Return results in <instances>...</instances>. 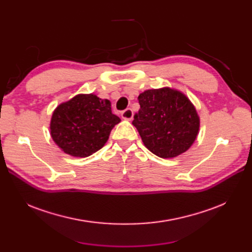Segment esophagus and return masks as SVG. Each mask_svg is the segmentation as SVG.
I'll return each instance as SVG.
<instances>
[{"mask_svg":"<svg viewBox=\"0 0 252 252\" xmlns=\"http://www.w3.org/2000/svg\"><path fill=\"white\" fill-rule=\"evenodd\" d=\"M122 118L124 120H131L133 118V111L130 108H127L122 111Z\"/></svg>","mask_w":252,"mask_h":252,"instance_id":"34e87169","label":"esophagus"}]
</instances>
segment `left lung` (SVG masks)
<instances>
[{
  "label": "left lung",
  "mask_w": 252,
  "mask_h": 252,
  "mask_svg": "<svg viewBox=\"0 0 252 252\" xmlns=\"http://www.w3.org/2000/svg\"><path fill=\"white\" fill-rule=\"evenodd\" d=\"M138 100L141 108L132 124L152 154L170 158L191 147L199 133L200 118L184 94L169 87L149 89Z\"/></svg>",
  "instance_id": "8db88e82"
}]
</instances>
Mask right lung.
<instances>
[{"mask_svg":"<svg viewBox=\"0 0 252 252\" xmlns=\"http://www.w3.org/2000/svg\"><path fill=\"white\" fill-rule=\"evenodd\" d=\"M121 119L108 100L95 94H78L60 104L52 113L50 134L65 154L86 158L100 150Z\"/></svg>","mask_w":252,"mask_h":252,"instance_id":"obj_1","label":"right lung"}]
</instances>
